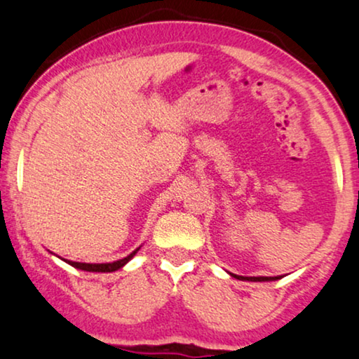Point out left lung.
Wrapping results in <instances>:
<instances>
[{
    "label": "left lung",
    "mask_w": 359,
    "mask_h": 359,
    "mask_svg": "<svg viewBox=\"0 0 359 359\" xmlns=\"http://www.w3.org/2000/svg\"><path fill=\"white\" fill-rule=\"evenodd\" d=\"M233 278L237 280H248V281H273V280H280L281 276H240V275H233Z\"/></svg>",
    "instance_id": "8db88e82"
}]
</instances>
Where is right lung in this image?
I'll return each instance as SVG.
<instances>
[{
  "label": "right lung",
  "instance_id": "1",
  "mask_svg": "<svg viewBox=\"0 0 359 359\" xmlns=\"http://www.w3.org/2000/svg\"><path fill=\"white\" fill-rule=\"evenodd\" d=\"M137 252H139V248L130 253V255L122 258V260H117V262H112V263H79V262H71V260H66V262L69 263L71 266H74V269H79V270H84V271H101V273H107V271H116V270L122 269V266H124L126 263L129 262L130 258H133Z\"/></svg>",
  "mask_w": 359,
  "mask_h": 359
}]
</instances>
